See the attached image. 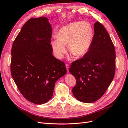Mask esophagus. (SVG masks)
Returning a JSON list of instances; mask_svg holds the SVG:
<instances>
[{"instance_id":"1","label":"esophagus","mask_w":128,"mask_h":128,"mask_svg":"<svg viewBox=\"0 0 128 128\" xmlns=\"http://www.w3.org/2000/svg\"><path fill=\"white\" fill-rule=\"evenodd\" d=\"M66 70H67V72L68 73L69 72V70H68V69H69V65L68 64H66Z\"/></svg>"}]
</instances>
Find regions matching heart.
I'll return each instance as SVG.
<instances>
[{"label":"heart","mask_w":128,"mask_h":128,"mask_svg":"<svg viewBox=\"0 0 128 128\" xmlns=\"http://www.w3.org/2000/svg\"><path fill=\"white\" fill-rule=\"evenodd\" d=\"M56 39L51 42L56 57L62 59L68 51L77 58L86 55L90 50L94 37L92 26L88 22H78L69 24L57 32Z\"/></svg>","instance_id":"1"}]
</instances>
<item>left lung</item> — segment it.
<instances>
[{
  "label": "left lung",
  "instance_id": "1",
  "mask_svg": "<svg viewBox=\"0 0 128 128\" xmlns=\"http://www.w3.org/2000/svg\"><path fill=\"white\" fill-rule=\"evenodd\" d=\"M94 37L88 53L70 64V73L76 79L74 97L84 103L98 100L114 77L116 51L111 38L100 22L94 24Z\"/></svg>",
  "mask_w": 128,
  "mask_h": 128
}]
</instances>
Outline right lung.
<instances>
[{
	"instance_id": "right-lung-1",
	"label": "right lung",
	"mask_w": 128,
	"mask_h": 128,
	"mask_svg": "<svg viewBox=\"0 0 128 128\" xmlns=\"http://www.w3.org/2000/svg\"><path fill=\"white\" fill-rule=\"evenodd\" d=\"M52 34L48 19L30 18L12 46V78L23 96L36 104L51 99L55 82L66 73L64 63L52 54Z\"/></svg>"
}]
</instances>
